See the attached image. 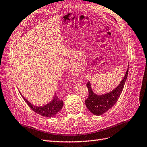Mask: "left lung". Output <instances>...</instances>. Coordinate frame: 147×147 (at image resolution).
I'll use <instances>...</instances> for the list:
<instances>
[{
    "label": "left lung",
    "mask_w": 147,
    "mask_h": 147,
    "mask_svg": "<svg viewBox=\"0 0 147 147\" xmlns=\"http://www.w3.org/2000/svg\"><path fill=\"white\" fill-rule=\"evenodd\" d=\"M128 72L129 68L119 85L112 92L105 94L97 95L94 93L91 88L90 83L88 82L86 83L89 95L85 100V105L91 113L96 116H101L112 108L118 100L124 88L125 82L127 78Z\"/></svg>",
    "instance_id": "left-lung-1"
}]
</instances>
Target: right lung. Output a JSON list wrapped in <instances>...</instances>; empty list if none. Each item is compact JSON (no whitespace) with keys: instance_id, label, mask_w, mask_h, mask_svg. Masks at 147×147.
Returning a JSON list of instances; mask_svg holds the SVG:
<instances>
[{"instance_id":"add662e5","label":"right lung","mask_w":147,"mask_h":147,"mask_svg":"<svg viewBox=\"0 0 147 147\" xmlns=\"http://www.w3.org/2000/svg\"><path fill=\"white\" fill-rule=\"evenodd\" d=\"M23 100L27 103L28 106L32 109L35 113L41 115L42 116L46 117H52L56 115L61 110L64 102L59 99V98L55 94L53 100L45 106H36L31 104L29 101H28L26 99L22 96Z\"/></svg>"}]
</instances>
